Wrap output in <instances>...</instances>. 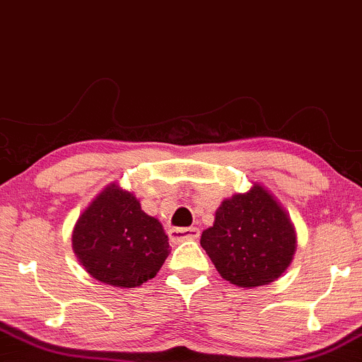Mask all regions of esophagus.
Segmentation results:
<instances>
[{
  "instance_id": "1",
  "label": "esophagus",
  "mask_w": 362,
  "mask_h": 362,
  "mask_svg": "<svg viewBox=\"0 0 362 362\" xmlns=\"http://www.w3.org/2000/svg\"><path fill=\"white\" fill-rule=\"evenodd\" d=\"M200 230L197 228H173L168 230V236L173 243L187 241V239H197Z\"/></svg>"
}]
</instances>
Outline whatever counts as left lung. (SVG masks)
I'll list each match as a JSON object with an SVG mask.
<instances>
[{
    "mask_svg": "<svg viewBox=\"0 0 362 362\" xmlns=\"http://www.w3.org/2000/svg\"><path fill=\"white\" fill-rule=\"evenodd\" d=\"M295 230L286 212L263 187L224 200L212 228L200 236L217 272L243 288L268 285L293 258Z\"/></svg>",
    "mask_w": 362,
    "mask_h": 362,
    "instance_id": "obj_1",
    "label": "left lung"
}]
</instances>
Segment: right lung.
I'll use <instances>...</instances> for the list:
<instances>
[{
  "instance_id": "right-lung-1",
  "label": "right lung",
  "mask_w": 362,
  "mask_h": 362,
  "mask_svg": "<svg viewBox=\"0 0 362 362\" xmlns=\"http://www.w3.org/2000/svg\"><path fill=\"white\" fill-rule=\"evenodd\" d=\"M72 245L90 276L119 288L153 278L170 252L162 224L116 184L106 187L82 212Z\"/></svg>"
}]
</instances>
